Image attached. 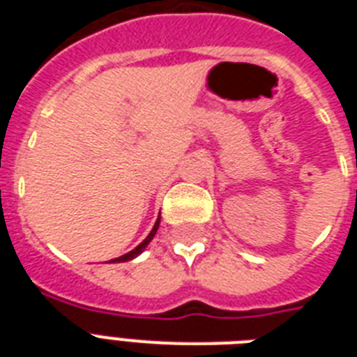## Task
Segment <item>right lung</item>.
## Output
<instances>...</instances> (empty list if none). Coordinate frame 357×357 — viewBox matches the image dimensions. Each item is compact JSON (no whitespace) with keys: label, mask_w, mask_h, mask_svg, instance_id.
Here are the masks:
<instances>
[{"label":"right lung","mask_w":357,"mask_h":357,"mask_svg":"<svg viewBox=\"0 0 357 357\" xmlns=\"http://www.w3.org/2000/svg\"><path fill=\"white\" fill-rule=\"evenodd\" d=\"M159 222H161V217L157 218L155 226H153V229H151V231H150V235H148V237H146L144 241H142V243H140L139 246H137V248H133V250H131V252H128V254L120 255V257H116V259H113V261H111V263H123V261H129V259H133V257H137V255H139L140 252H142V250L146 248V246H148V243H150L151 238H153V235L157 234V228H159Z\"/></svg>","instance_id":"obj_1"}]
</instances>
